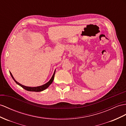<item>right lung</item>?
Segmentation results:
<instances>
[{
  "mask_svg": "<svg viewBox=\"0 0 126 126\" xmlns=\"http://www.w3.org/2000/svg\"><path fill=\"white\" fill-rule=\"evenodd\" d=\"M55 71H56V70H55L53 75L52 77H51V79H50L49 81L47 82V83H46L45 84H44L43 85L40 86H37V87H28V86H25L22 85V84H21V83L18 82L17 81H16L15 79L14 78V77L13 76L12 74L11 73V72H10V74L11 75V77H12V78L13 79V80H14V81L16 83L17 85H18L19 86H20L21 87H22L24 88V89L27 90V91H30V92H41V91H44L45 89H47L48 87L50 86V84H51V83L53 82L54 79V76H55Z\"/></svg>",
  "mask_w": 126,
  "mask_h": 126,
  "instance_id": "right-lung-1",
  "label": "right lung"
}]
</instances>
